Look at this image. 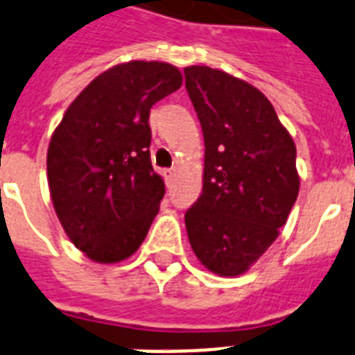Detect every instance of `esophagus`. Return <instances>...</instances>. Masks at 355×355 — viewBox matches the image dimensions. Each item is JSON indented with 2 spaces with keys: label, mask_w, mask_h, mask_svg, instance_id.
<instances>
[{
  "label": "esophagus",
  "mask_w": 355,
  "mask_h": 355,
  "mask_svg": "<svg viewBox=\"0 0 355 355\" xmlns=\"http://www.w3.org/2000/svg\"><path fill=\"white\" fill-rule=\"evenodd\" d=\"M175 177H177V169H164V178H166V182L171 184L173 180H175Z\"/></svg>",
  "instance_id": "1"
}]
</instances>
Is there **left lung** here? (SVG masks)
I'll use <instances>...</instances> for the list:
<instances>
[{
  "label": "left lung",
  "mask_w": 355,
  "mask_h": 355,
  "mask_svg": "<svg viewBox=\"0 0 355 355\" xmlns=\"http://www.w3.org/2000/svg\"><path fill=\"white\" fill-rule=\"evenodd\" d=\"M184 76L206 146L187 237L209 272L237 277L272 246L297 200L295 144L248 82L206 65L186 67Z\"/></svg>",
  "instance_id": "8db88e82"
}]
</instances>
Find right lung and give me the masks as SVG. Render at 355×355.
<instances>
[{"instance_id": "obj_1", "label": "right lung", "mask_w": 355, "mask_h": 355, "mask_svg": "<svg viewBox=\"0 0 355 355\" xmlns=\"http://www.w3.org/2000/svg\"><path fill=\"white\" fill-rule=\"evenodd\" d=\"M182 85L164 62L107 69L78 94L53 132L47 178L71 243L100 264L131 257L157 217L166 187L151 166L149 111Z\"/></svg>"}]
</instances>
